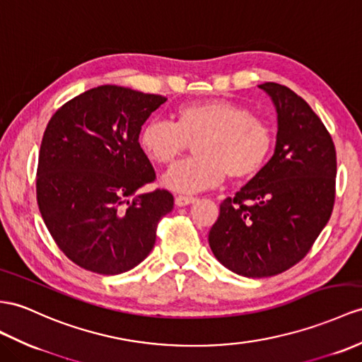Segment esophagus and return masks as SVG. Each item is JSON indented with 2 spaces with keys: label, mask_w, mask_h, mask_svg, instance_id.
<instances>
[{
  "label": "esophagus",
  "mask_w": 362,
  "mask_h": 362,
  "mask_svg": "<svg viewBox=\"0 0 362 362\" xmlns=\"http://www.w3.org/2000/svg\"><path fill=\"white\" fill-rule=\"evenodd\" d=\"M197 198L193 197H184V195H176L175 197V204L178 207H184V206H189L192 202H195Z\"/></svg>",
  "instance_id": "obj_1"
}]
</instances>
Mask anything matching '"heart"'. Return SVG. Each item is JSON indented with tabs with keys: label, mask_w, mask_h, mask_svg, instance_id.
Masks as SVG:
<instances>
[{
	"label": "heart",
	"mask_w": 362,
	"mask_h": 362,
	"mask_svg": "<svg viewBox=\"0 0 362 362\" xmlns=\"http://www.w3.org/2000/svg\"><path fill=\"white\" fill-rule=\"evenodd\" d=\"M175 124L147 119L139 130V147L148 160L169 165L195 143L197 158L176 164L161 184L181 193H197L230 180L257 176L269 163L275 136L261 118L241 104L227 100H204L176 107Z\"/></svg>",
	"instance_id": "b5f03b06"
}]
</instances>
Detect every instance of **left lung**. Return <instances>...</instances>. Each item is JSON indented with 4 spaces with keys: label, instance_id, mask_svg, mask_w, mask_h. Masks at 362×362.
Masks as SVG:
<instances>
[{
    "label": "left lung",
    "instance_id": "8db88e82",
    "mask_svg": "<svg viewBox=\"0 0 362 362\" xmlns=\"http://www.w3.org/2000/svg\"><path fill=\"white\" fill-rule=\"evenodd\" d=\"M258 87L275 105V152L224 199L209 232L215 258L247 278L278 275L305 257L330 219L337 178L332 136L310 105L286 86Z\"/></svg>",
    "mask_w": 362,
    "mask_h": 362
}]
</instances>
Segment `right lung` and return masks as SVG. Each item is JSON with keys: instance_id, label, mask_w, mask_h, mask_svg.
<instances>
[{"instance_id": "right-lung-1", "label": "right lung", "mask_w": 362, "mask_h": 362, "mask_svg": "<svg viewBox=\"0 0 362 362\" xmlns=\"http://www.w3.org/2000/svg\"><path fill=\"white\" fill-rule=\"evenodd\" d=\"M167 98L100 86L59 107L44 132L37 198L58 247L76 266L119 275L152 252L156 226L172 211L170 192L139 189L155 170L139 130Z\"/></svg>"}]
</instances>
